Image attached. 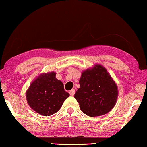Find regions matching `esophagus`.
I'll list each match as a JSON object with an SVG mask.
<instances>
[{"mask_svg":"<svg viewBox=\"0 0 147 147\" xmlns=\"http://www.w3.org/2000/svg\"><path fill=\"white\" fill-rule=\"evenodd\" d=\"M69 94H70V95H71V96H74V94H75V89H71L69 91Z\"/></svg>","mask_w":147,"mask_h":147,"instance_id":"obj_1","label":"esophagus"}]
</instances>
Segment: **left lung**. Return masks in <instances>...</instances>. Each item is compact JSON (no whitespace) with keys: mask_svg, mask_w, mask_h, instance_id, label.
<instances>
[{"mask_svg":"<svg viewBox=\"0 0 147 147\" xmlns=\"http://www.w3.org/2000/svg\"><path fill=\"white\" fill-rule=\"evenodd\" d=\"M79 83L80 87L74 97L86 115L99 117L108 113L115 106L117 86L104 67L96 65L83 71Z\"/></svg>","mask_w":147,"mask_h":147,"instance_id":"obj_1","label":"left lung"}]
</instances>
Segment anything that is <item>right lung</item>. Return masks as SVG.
Instances as JSON below:
<instances>
[{"instance_id":"obj_1","label":"right lung","mask_w":147,"mask_h":147,"mask_svg":"<svg viewBox=\"0 0 147 147\" xmlns=\"http://www.w3.org/2000/svg\"><path fill=\"white\" fill-rule=\"evenodd\" d=\"M28 104L32 110L43 116L59 111L69 96L63 82L56 78L54 72L41 74L30 85L26 92Z\"/></svg>"}]
</instances>
